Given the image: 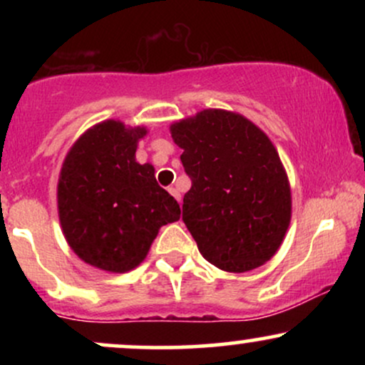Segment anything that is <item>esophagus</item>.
<instances>
[{
  "instance_id": "esophagus-1",
  "label": "esophagus",
  "mask_w": 365,
  "mask_h": 365,
  "mask_svg": "<svg viewBox=\"0 0 365 365\" xmlns=\"http://www.w3.org/2000/svg\"><path fill=\"white\" fill-rule=\"evenodd\" d=\"M168 192H170V194H171V195H173V197H175V199H177V200H178V202H180V200H182V195H180L178 188H175V187H170V188H168Z\"/></svg>"
}]
</instances>
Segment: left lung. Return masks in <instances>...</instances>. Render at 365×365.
<instances>
[{
	"label": "left lung",
	"mask_w": 365,
	"mask_h": 365,
	"mask_svg": "<svg viewBox=\"0 0 365 365\" xmlns=\"http://www.w3.org/2000/svg\"><path fill=\"white\" fill-rule=\"evenodd\" d=\"M192 187L182 220L199 252L220 269L245 273L269 261L290 225L292 195L266 133L225 110L171 125Z\"/></svg>",
	"instance_id": "obj_1"
}]
</instances>
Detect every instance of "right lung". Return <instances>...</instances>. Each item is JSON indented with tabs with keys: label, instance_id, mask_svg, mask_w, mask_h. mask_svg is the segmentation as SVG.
Returning a JSON list of instances; mask_svg holds the SVG:
<instances>
[{
	"label": "right lung",
	"instance_id": "add662e5",
	"mask_svg": "<svg viewBox=\"0 0 365 365\" xmlns=\"http://www.w3.org/2000/svg\"><path fill=\"white\" fill-rule=\"evenodd\" d=\"M145 128L115 120L87 130L65 158L58 211L66 242L82 261L125 273L144 261L163 225L180 206L158 185L153 165L135 161Z\"/></svg>",
	"mask_w": 365,
	"mask_h": 365
}]
</instances>
